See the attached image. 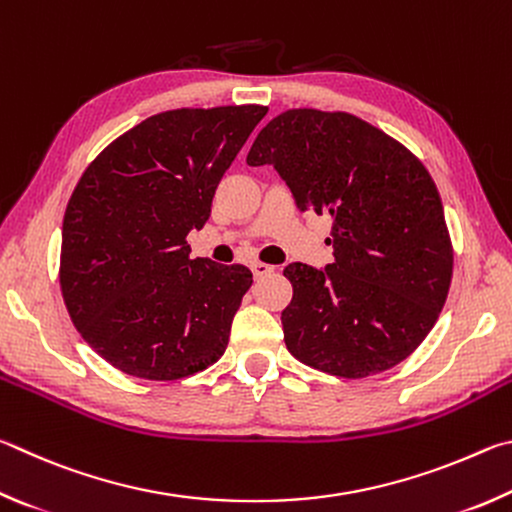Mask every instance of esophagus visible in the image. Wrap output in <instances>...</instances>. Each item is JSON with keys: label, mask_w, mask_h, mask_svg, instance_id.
<instances>
[{"label": "esophagus", "mask_w": 512, "mask_h": 512, "mask_svg": "<svg viewBox=\"0 0 512 512\" xmlns=\"http://www.w3.org/2000/svg\"><path fill=\"white\" fill-rule=\"evenodd\" d=\"M251 272H254V279H263V276H267V274H272L274 272V267L272 265H267V263H254L251 265Z\"/></svg>", "instance_id": "obj_1"}]
</instances>
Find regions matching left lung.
<instances>
[{
    "label": "left lung",
    "mask_w": 512,
    "mask_h": 512,
    "mask_svg": "<svg viewBox=\"0 0 512 512\" xmlns=\"http://www.w3.org/2000/svg\"><path fill=\"white\" fill-rule=\"evenodd\" d=\"M272 164L301 211L333 218L335 263H290L281 312L288 351L337 378H369L416 351L452 283L443 202L414 152L348 112L276 116L247 155Z\"/></svg>",
    "instance_id": "left-lung-1"
}]
</instances>
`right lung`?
I'll list each match as a JSON object with an SVG mask.
<instances>
[{"label":"right lung","mask_w":512,"mask_h":512,"mask_svg":"<svg viewBox=\"0 0 512 512\" xmlns=\"http://www.w3.org/2000/svg\"><path fill=\"white\" fill-rule=\"evenodd\" d=\"M265 105L182 107L114 139L62 220L60 290L94 351L134 378L182 380L218 362L251 272L191 258L224 170Z\"/></svg>","instance_id":"add662e5"}]
</instances>
